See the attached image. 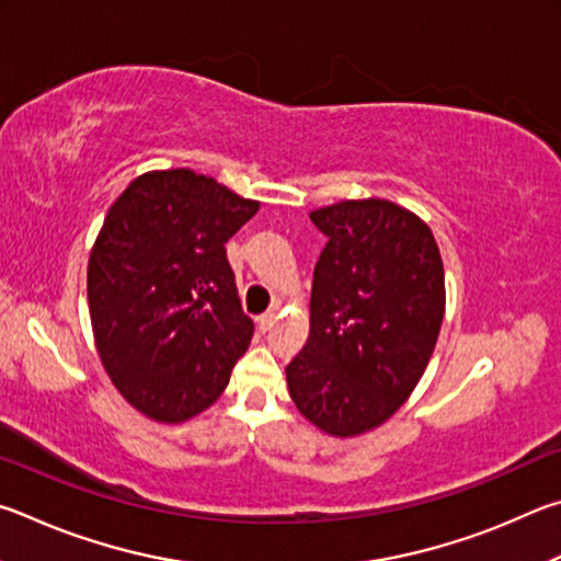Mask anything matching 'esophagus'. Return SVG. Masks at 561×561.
<instances>
[{
    "label": "esophagus",
    "mask_w": 561,
    "mask_h": 561,
    "mask_svg": "<svg viewBox=\"0 0 561 561\" xmlns=\"http://www.w3.org/2000/svg\"><path fill=\"white\" fill-rule=\"evenodd\" d=\"M273 322H275V312H265V316L259 318V330L268 332L273 328Z\"/></svg>",
    "instance_id": "esophagus-1"
}]
</instances>
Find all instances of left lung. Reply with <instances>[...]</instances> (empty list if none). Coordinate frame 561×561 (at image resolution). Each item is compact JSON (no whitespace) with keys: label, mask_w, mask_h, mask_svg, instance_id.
<instances>
[{"label":"left lung","mask_w":561,"mask_h":561,"mask_svg":"<svg viewBox=\"0 0 561 561\" xmlns=\"http://www.w3.org/2000/svg\"><path fill=\"white\" fill-rule=\"evenodd\" d=\"M328 236L312 273L310 337L286 367L290 399L330 436H359L404 404L434 355L446 310L428 226L387 199L310 211Z\"/></svg>","instance_id":"1"}]
</instances>
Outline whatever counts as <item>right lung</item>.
Segmentation results:
<instances>
[{"label":"right lung","instance_id":"right-lung-1","mask_svg":"<svg viewBox=\"0 0 561 561\" xmlns=\"http://www.w3.org/2000/svg\"><path fill=\"white\" fill-rule=\"evenodd\" d=\"M259 202L192 170L137 176L88 259L98 355L117 391L162 424L209 409L251 345L226 241Z\"/></svg>","mask_w":561,"mask_h":561}]
</instances>
